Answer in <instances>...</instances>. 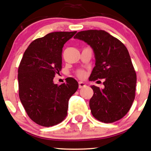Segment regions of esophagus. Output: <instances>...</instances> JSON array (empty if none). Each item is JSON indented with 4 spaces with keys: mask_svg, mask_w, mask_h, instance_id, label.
Segmentation results:
<instances>
[{
    "mask_svg": "<svg viewBox=\"0 0 151 151\" xmlns=\"http://www.w3.org/2000/svg\"><path fill=\"white\" fill-rule=\"evenodd\" d=\"M85 86H86V84H85L84 82H83V81H79V88H83V87H84Z\"/></svg>",
    "mask_w": 151,
    "mask_h": 151,
    "instance_id": "obj_1",
    "label": "esophagus"
}]
</instances>
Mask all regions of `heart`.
I'll return each instance as SVG.
<instances>
[{"label": "heart", "instance_id": "b5f03b06", "mask_svg": "<svg viewBox=\"0 0 151 151\" xmlns=\"http://www.w3.org/2000/svg\"><path fill=\"white\" fill-rule=\"evenodd\" d=\"M77 74L79 77L83 78L85 77V75H86V73H85V72L83 70H78Z\"/></svg>", "mask_w": 151, "mask_h": 151}]
</instances>
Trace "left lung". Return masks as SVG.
I'll use <instances>...</instances> for the list:
<instances>
[{
    "mask_svg": "<svg viewBox=\"0 0 151 151\" xmlns=\"http://www.w3.org/2000/svg\"><path fill=\"white\" fill-rule=\"evenodd\" d=\"M74 38L84 41L93 50L96 66L89 80L105 79L102 89L91 86L93 95L89 106L92 115L105 123L122 119L134 102L137 83V74L127 48L103 30L82 31Z\"/></svg>",
    "mask_w": 151,
    "mask_h": 151,
    "instance_id": "1",
    "label": "left lung"
}]
</instances>
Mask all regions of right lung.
Segmentation results:
<instances>
[{
    "label": "right lung",
    "instance_id": "1",
    "mask_svg": "<svg viewBox=\"0 0 151 151\" xmlns=\"http://www.w3.org/2000/svg\"><path fill=\"white\" fill-rule=\"evenodd\" d=\"M77 32L49 33L30 43L18 69L19 96L27 115L36 124L51 127L68 115L70 97L79 83L68 77L66 82L55 84L53 78L62 69L64 44Z\"/></svg>",
    "mask_w": 151,
    "mask_h": 151
}]
</instances>
